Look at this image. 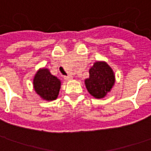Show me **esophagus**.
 I'll return each instance as SVG.
<instances>
[{"instance_id": "esophagus-1", "label": "esophagus", "mask_w": 151, "mask_h": 151, "mask_svg": "<svg viewBox=\"0 0 151 151\" xmlns=\"http://www.w3.org/2000/svg\"><path fill=\"white\" fill-rule=\"evenodd\" d=\"M73 79V77L71 76H64V80H71Z\"/></svg>"}]
</instances>
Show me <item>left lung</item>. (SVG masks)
Here are the masks:
<instances>
[{"instance_id":"left-lung-1","label":"left lung","mask_w":151,"mask_h":151,"mask_svg":"<svg viewBox=\"0 0 151 151\" xmlns=\"http://www.w3.org/2000/svg\"><path fill=\"white\" fill-rule=\"evenodd\" d=\"M88 92L95 98H104L115 83L113 69L103 61L96 62L89 70V78L84 80Z\"/></svg>"}]
</instances>
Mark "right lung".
Instances as JSON below:
<instances>
[{
	"mask_svg": "<svg viewBox=\"0 0 151 151\" xmlns=\"http://www.w3.org/2000/svg\"><path fill=\"white\" fill-rule=\"evenodd\" d=\"M35 92L46 101L55 100L59 96L61 81L50 74L47 68L39 69L35 74L33 80Z\"/></svg>",
	"mask_w": 151,
	"mask_h": 151,
	"instance_id": "obj_1",
	"label": "right lung"
}]
</instances>
